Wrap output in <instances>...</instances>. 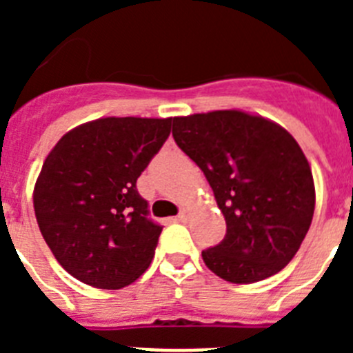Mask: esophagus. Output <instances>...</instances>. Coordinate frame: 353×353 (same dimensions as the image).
Wrapping results in <instances>:
<instances>
[{"label":"esophagus","instance_id":"34e87169","mask_svg":"<svg viewBox=\"0 0 353 353\" xmlns=\"http://www.w3.org/2000/svg\"><path fill=\"white\" fill-rule=\"evenodd\" d=\"M187 217H189V210H187V208H182V210H180V214L176 215V219L179 221H187Z\"/></svg>","mask_w":353,"mask_h":353}]
</instances>
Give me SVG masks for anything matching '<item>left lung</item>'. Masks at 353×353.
<instances>
[{
  "mask_svg": "<svg viewBox=\"0 0 353 353\" xmlns=\"http://www.w3.org/2000/svg\"><path fill=\"white\" fill-rule=\"evenodd\" d=\"M174 143L199 166L226 221L201 252L221 279L249 285L292 261L314 214L310 162L292 134L239 109L173 118Z\"/></svg>",
  "mask_w": 353,
  "mask_h": 353,
  "instance_id": "obj_1",
  "label": "left lung"
}]
</instances>
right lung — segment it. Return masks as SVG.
Wrapping results in <instances>:
<instances>
[{"label": "right lung", "mask_w": 353, "mask_h": 353, "mask_svg": "<svg viewBox=\"0 0 353 353\" xmlns=\"http://www.w3.org/2000/svg\"><path fill=\"white\" fill-rule=\"evenodd\" d=\"M173 118H99L72 129L43 161L37 223L58 263L81 283L118 290L148 269L162 226L148 217L139 174Z\"/></svg>", "instance_id": "right-lung-1"}]
</instances>
